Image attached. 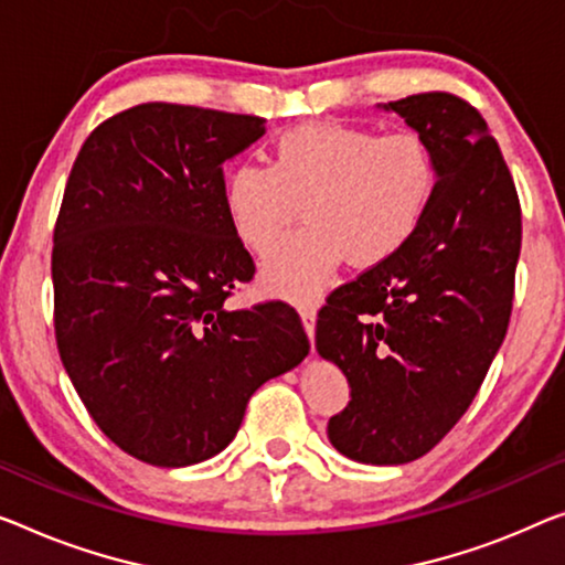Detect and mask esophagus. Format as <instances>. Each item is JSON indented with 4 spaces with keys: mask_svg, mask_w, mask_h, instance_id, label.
<instances>
[{
    "mask_svg": "<svg viewBox=\"0 0 565 565\" xmlns=\"http://www.w3.org/2000/svg\"><path fill=\"white\" fill-rule=\"evenodd\" d=\"M299 315H301V324H305V332L309 334V342H311V352H315V322H317V307L315 305H301L299 307Z\"/></svg>",
    "mask_w": 565,
    "mask_h": 565,
    "instance_id": "1",
    "label": "esophagus"
}]
</instances>
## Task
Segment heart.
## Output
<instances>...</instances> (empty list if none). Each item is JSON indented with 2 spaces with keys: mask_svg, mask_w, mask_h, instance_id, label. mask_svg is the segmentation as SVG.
<instances>
[{
  "mask_svg": "<svg viewBox=\"0 0 565 565\" xmlns=\"http://www.w3.org/2000/svg\"><path fill=\"white\" fill-rule=\"evenodd\" d=\"M439 182V154L426 134H377L315 121L286 129L274 162H241L225 180V213L238 238L266 260L264 281L286 297H311L342 256L350 266L383 264L414 238Z\"/></svg>",
  "mask_w": 565,
  "mask_h": 565,
  "instance_id": "heart-1",
  "label": "heart"
}]
</instances>
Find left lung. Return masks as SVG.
<instances>
[{
  "instance_id": "obj_1",
  "label": "left lung",
  "mask_w": 565,
  "mask_h": 565,
  "mask_svg": "<svg viewBox=\"0 0 565 565\" xmlns=\"http://www.w3.org/2000/svg\"><path fill=\"white\" fill-rule=\"evenodd\" d=\"M385 108L431 139L439 182L414 238L317 317L319 355L350 383L327 436L363 465L424 457L467 414L508 334L523 241L515 182L475 106L428 90Z\"/></svg>"
}]
</instances>
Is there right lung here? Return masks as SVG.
<instances>
[{
  "label": "right lung",
  "instance_id": "1",
  "mask_svg": "<svg viewBox=\"0 0 565 565\" xmlns=\"http://www.w3.org/2000/svg\"><path fill=\"white\" fill-rule=\"evenodd\" d=\"M266 119L139 104L75 157L53 233L55 340L96 426L154 467L215 457L248 398L309 340L284 301L233 309L254 258L225 213L223 164Z\"/></svg>",
  "mask_w": 565,
  "mask_h": 565
}]
</instances>
